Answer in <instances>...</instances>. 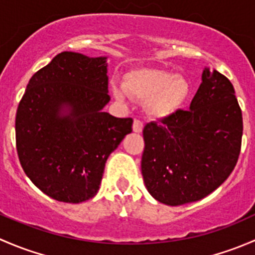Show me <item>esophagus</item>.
Here are the masks:
<instances>
[{"label": "esophagus", "instance_id": "obj_1", "mask_svg": "<svg viewBox=\"0 0 255 255\" xmlns=\"http://www.w3.org/2000/svg\"><path fill=\"white\" fill-rule=\"evenodd\" d=\"M133 132L135 133H140L143 130V122L139 120H134V122H133Z\"/></svg>", "mask_w": 255, "mask_h": 255}]
</instances>
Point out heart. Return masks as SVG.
Instances as JSON below:
<instances>
[{"label": "heart", "mask_w": 255, "mask_h": 255, "mask_svg": "<svg viewBox=\"0 0 255 255\" xmlns=\"http://www.w3.org/2000/svg\"><path fill=\"white\" fill-rule=\"evenodd\" d=\"M128 95L138 101H146V111L154 118L174 115L187 101L191 92L190 82L184 75L159 69H138L128 74L125 82ZM113 95L125 101L126 93L115 85Z\"/></svg>", "instance_id": "1"}]
</instances>
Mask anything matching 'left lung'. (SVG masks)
Segmentation results:
<instances>
[{
    "mask_svg": "<svg viewBox=\"0 0 255 255\" xmlns=\"http://www.w3.org/2000/svg\"><path fill=\"white\" fill-rule=\"evenodd\" d=\"M187 111L144 127L142 175L149 194L169 206L204 199L226 181L241 151L243 118L231 81L205 68Z\"/></svg>",
    "mask_w": 255,
    "mask_h": 255,
    "instance_id": "1",
    "label": "left lung"
}]
</instances>
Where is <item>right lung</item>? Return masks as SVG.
<instances>
[{
  "mask_svg": "<svg viewBox=\"0 0 255 255\" xmlns=\"http://www.w3.org/2000/svg\"><path fill=\"white\" fill-rule=\"evenodd\" d=\"M107 58L58 54L27 85L16 115L25 175L51 199L80 204L97 194L110 154L132 132V118L104 112Z\"/></svg>",
  "mask_w": 255,
  "mask_h": 255,
  "instance_id": "1",
  "label": "right lung"
}]
</instances>
